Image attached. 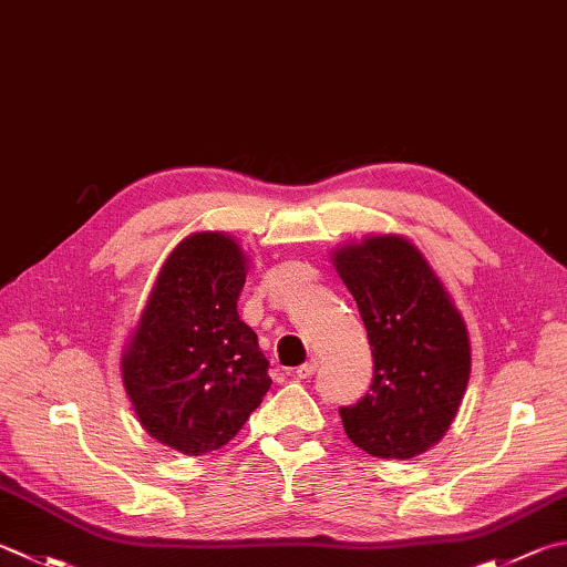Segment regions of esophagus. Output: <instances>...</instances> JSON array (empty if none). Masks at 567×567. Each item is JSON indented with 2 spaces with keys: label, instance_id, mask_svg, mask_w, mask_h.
<instances>
[{
  "label": "esophagus",
  "instance_id": "esophagus-1",
  "mask_svg": "<svg viewBox=\"0 0 567 567\" xmlns=\"http://www.w3.org/2000/svg\"><path fill=\"white\" fill-rule=\"evenodd\" d=\"M315 372H317V359H310V362H305L295 369L297 379H310Z\"/></svg>",
  "mask_w": 567,
  "mask_h": 567
}]
</instances>
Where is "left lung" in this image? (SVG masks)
<instances>
[{"instance_id":"left-lung-1","label":"left lung","mask_w":567,"mask_h":567,"mask_svg":"<svg viewBox=\"0 0 567 567\" xmlns=\"http://www.w3.org/2000/svg\"><path fill=\"white\" fill-rule=\"evenodd\" d=\"M367 327L374 377L339 406L349 441L379 458H414L439 444L461 406L471 344L456 307L414 245L377 235L334 252Z\"/></svg>"}]
</instances>
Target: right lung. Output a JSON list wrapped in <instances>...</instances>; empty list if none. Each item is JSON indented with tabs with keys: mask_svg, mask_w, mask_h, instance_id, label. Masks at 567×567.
Wrapping results in <instances>:
<instances>
[{
	"mask_svg": "<svg viewBox=\"0 0 567 567\" xmlns=\"http://www.w3.org/2000/svg\"><path fill=\"white\" fill-rule=\"evenodd\" d=\"M245 255L223 233H195L161 267L123 354V386L161 444L203 456L228 444L272 379L238 315Z\"/></svg>",
	"mask_w": 567,
	"mask_h": 567,
	"instance_id": "obj_1",
	"label": "right lung"
}]
</instances>
